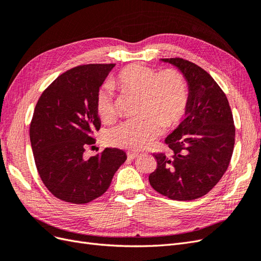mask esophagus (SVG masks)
Masks as SVG:
<instances>
[{"label": "esophagus", "mask_w": 261, "mask_h": 261, "mask_svg": "<svg viewBox=\"0 0 261 261\" xmlns=\"http://www.w3.org/2000/svg\"><path fill=\"white\" fill-rule=\"evenodd\" d=\"M137 156H139V153H136V152H128V153H127V158H128L129 160L136 159Z\"/></svg>", "instance_id": "1"}]
</instances>
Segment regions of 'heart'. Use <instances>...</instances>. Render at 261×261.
I'll return each mask as SVG.
<instances>
[{
	"mask_svg": "<svg viewBox=\"0 0 261 261\" xmlns=\"http://www.w3.org/2000/svg\"><path fill=\"white\" fill-rule=\"evenodd\" d=\"M122 93H137L139 116L117 125L108 134V143L122 149L141 150L151 146L165 127L175 126L183 117L188 102L186 78L175 68L156 73L144 64H130L110 82ZM101 121L111 123L116 117L110 87L102 88L96 99Z\"/></svg>",
	"mask_w": 261,
	"mask_h": 261,
	"instance_id": "1",
	"label": "heart"
}]
</instances>
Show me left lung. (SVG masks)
I'll return each mask as SVG.
<instances>
[{
    "mask_svg": "<svg viewBox=\"0 0 261 261\" xmlns=\"http://www.w3.org/2000/svg\"><path fill=\"white\" fill-rule=\"evenodd\" d=\"M176 66L188 84L185 118L165 139L172 156L153 153L156 169L149 175L155 192L173 200H193L208 194L230 164L235 126L227 98L215 80L195 63L162 59Z\"/></svg>",
    "mask_w": 261,
    "mask_h": 261,
    "instance_id": "left-lung-1",
    "label": "left lung"
}]
</instances>
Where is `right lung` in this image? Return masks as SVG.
Returning a JSON list of instances; mask_svg holds the SVG:
<instances>
[{"label": "right lung", "mask_w": 261, "mask_h": 261, "mask_svg": "<svg viewBox=\"0 0 261 261\" xmlns=\"http://www.w3.org/2000/svg\"><path fill=\"white\" fill-rule=\"evenodd\" d=\"M115 64H87L60 75L39 98L30 123L35 163L44 186L57 198L76 204L103 195L126 160L117 148L86 159L91 135L100 129L96 99Z\"/></svg>", "instance_id": "1"}]
</instances>
